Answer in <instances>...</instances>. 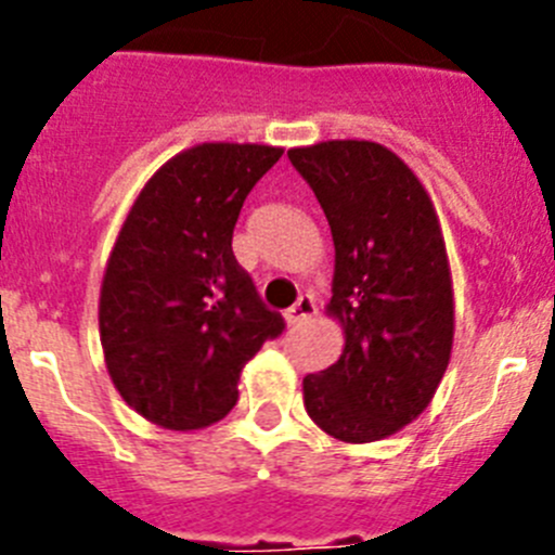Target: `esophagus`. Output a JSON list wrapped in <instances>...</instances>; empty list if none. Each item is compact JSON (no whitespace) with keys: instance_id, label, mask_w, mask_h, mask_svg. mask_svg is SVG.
I'll return each instance as SVG.
<instances>
[{"instance_id":"obj_1","label":"esophagus","mask_w":555,"mask_h":555,"mask_svg":"<svg viewBox=\"0 0 555 555\" xmlns=\"http://www.w3.org/2000/svg\"><path fill=\"white\" fill-rule=\"evenodd\" d=\"M313 313H317V302H313L311 294H302L300 300L294 302V306L286 311V322L288 325H300V322L311 320Z\"/></svg>"}]
</instances>
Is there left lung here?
I'll return each mask as SVG.
<instances>
[{
  "instance_id": "1",
  "label": "left lung",
  "mask_w": 555,
  "mask_h": 555,
  "mask_svg": "<svg viewBox=\"0 0 555 555\" xmlns=\"http://www.w3.org/2000/svg\"><path fill=\"white\" fill-rule=\"evenodd\" d=\"M336 247L327 311L345 325L336 364L302 377L306 411L341 442H375L428 409L453 347L448 253L423 183L372 141L288 150Z\"/></svg>"
}]
</instances>
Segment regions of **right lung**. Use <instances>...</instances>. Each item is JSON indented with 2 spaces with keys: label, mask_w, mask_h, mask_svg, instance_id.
<instances>
[{
  "label": "right lung",
  "mask_w": 555,
  "mask_h": 555,
  "mask_svg": "<svg viewBox=\"0 0 555 555\" xmlns=\"http://www.w3.org/2000/svg\"><path fill=\"white\" fill-rule=\"evenodd\" d=\"M281 155L199 144L160 166L127 214L102 281L100 333L113 386L150 423H219L238 400L242 366L286 331L233 255L244 199Z\"/></svg>",
  "instance_id": "right-lung-1"
}]
</instances>
